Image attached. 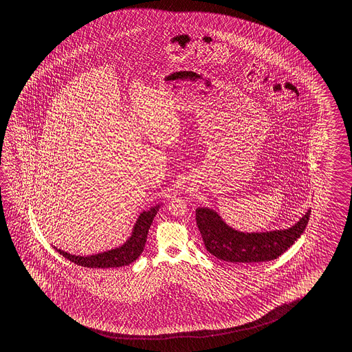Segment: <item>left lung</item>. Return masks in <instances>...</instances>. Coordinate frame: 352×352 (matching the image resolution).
<instances>
[{
    "instance_id": "left-lung-1",
    "label": "left lung",
    "mask_w": 352,
    "mask_h": 352,
    "mask_svg": "<svg viewBox=\"0 0 352 352\" xmlns=\"http://www.w3.org/2000/svg\"><path fill=\"white\" fill-rule=\"evenodd\" d=\"M310 212L311 209L289 229L266 232H238L208 208H198L195 219L206 250L215 258L228 263H263L278 258L301 236Z\"/></svg>"
}]
</instances>
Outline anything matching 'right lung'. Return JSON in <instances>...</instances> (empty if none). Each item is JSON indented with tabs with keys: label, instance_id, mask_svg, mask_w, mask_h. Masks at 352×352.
Returning <instances> with one entry per match:
<instances>
[{
	"label": "right lung",
	"instance_id": "add662e5",
	"mask_svg": "<svg viewBox=\"0 0 352 352\" xmlns=\"http://www.w3.org/2000/svg\"><path fill=\"white\" fill-rule=\"evenodd\" d=\"M160 206H152L149 210L142 212L134 226L132 236L120 248L100 252L97 255H91V256H76L72 254L62 252L57 248H54V249L66 259L72 261L77 265L85 266V267L106 269V267H120V266L129 265V264H132L133 261L138 259L140 254L143 252V249L146 246L148 230L152 226L153 219L160 210Z\"/></svg>",
	"mask_w": 352,
	"mask_h": 352
}]
</instances>
